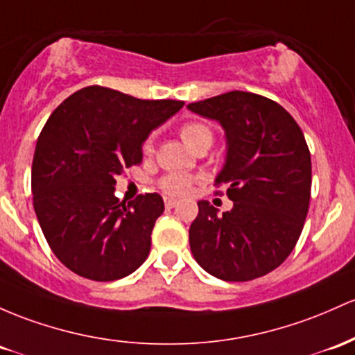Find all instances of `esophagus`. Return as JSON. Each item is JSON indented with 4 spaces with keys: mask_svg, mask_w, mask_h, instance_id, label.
I'll return each mask as SVG.
<instances>
[{
    "mask_svg": "<svg viewBox=\"0 0 355 355\" xmlns=\"http://www.w3.org/2000/svg\"><path fill=\"white\" fill-rule=\"evenodd\" d=\"M177 204H178L177 198H171V197H166L165 198V207L166 209H173Z\"/></svg>",
    "mask_w": 355,
    "mask_h": 355,
    "instance_id": "esophagus-1",
    "label": "esophagus"
}]
</instances>
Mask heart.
<instances>
[{"mask_svg": "<svg viewBox=\"0 0 355 355\" xmlns=\"http://www.w3.org/2000/svg\"><path fill=\"white\" fill-rule=\"evenodd\" d=\"M180 135L182 139L185 141V145L192 148V150H196V148L202 145L210 146L214 139L212 130L204 123H187L182 126ZM153 148V138L146 139V153H151ZM159 185H162V189L165 190L166 193H171V196H185V193H189L190 187H192V178L185 177V175H168V177H165L159 182Z\"/></svg>", "mask_w": 355, "mask_h": 355, "instance_id": "b5f03b06", "label": "heart"}]
</instances>
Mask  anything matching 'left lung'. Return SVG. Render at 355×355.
Here are the masks:
<instances>
[{
    "mask_svg": "<svg viewBox=\"0 0 355 355\" xmlns=\"http://www.w3.org/2000/svg\"><path fill=\"white\" fill-rule=\"evenodd\" d=\"M217 121L225 162L216 184L234 202L222 212L198 202L189 231L193 258L224 282H249L276 270L293 251L310 204L311 159L290 112L252 92L231 91L187 106Z\"/></svg>",
    "mask_w": 355,
    "mask_h": 355,
    "instance_id": "1",
    "label": "left lung"
}]
</instances>
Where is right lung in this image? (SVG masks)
Returning a JSON list of instances; mask_svg holds the SVG:
<instances>
[{
	"label": "right lung",
	"instance_id": "add662e5",
	"mask_svg": "<svg viewBox=\"0 0 355 355\" xmlns=\"http://www.w3.org/2000/svg\"><path fill=\"white\" fill-rule=\"evenodd\" d=\"M182 107V101H143L89 85L52 112L33 155V207L70 271L114 282L145 263L165 204L158 193L119 202L116 177L141 163L145 139Z\"/></svg>",
	"mask_w": 355,
	"mask_h": 355
}]
</instances>
